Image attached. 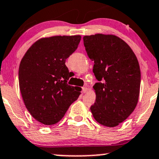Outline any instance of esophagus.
<instances>
[{
	"label": "esophagus",
	"instance_id": "34e87169",
	"mask_svg": "<svg viewBox=\"0 0 159 159\" xmlns=\"http://www.w3.org/2000/svg\"><path fill=\"white\" fill-rule=\"evenodd\" d=\"M88 91V88H85V87H84V88H82V92L84 93H87V92Z\"/></svg>",
	"mask_w": 159,
	"mask_h": 159
}]
</instances>
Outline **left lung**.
I'll use <instances>...</instances> for the list:
<instances>
[{"label":"left lung","instance_id":"left-lung-1","mask_svg":"<svg viewBox=\"0 0 159 159\" xmlns=\"http://www.w3.org/2000/svg\"><path fill=\"white\" fill-rule=\"evenodd\" d=\"M93 71L96 101L90 106L94 119L103 126L116 127L133 112L140 88V69L135 53L125 41L114 34L84 36Z\"/></svg>","mask_w":159,"mask_h":159}]
</instances>
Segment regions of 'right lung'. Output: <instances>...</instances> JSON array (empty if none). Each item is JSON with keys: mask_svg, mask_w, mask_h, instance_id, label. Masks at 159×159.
Listing matches in <instances>:
<instances>
[{"mask_svg": "<svg viewBox=\"0 0 159 159\" xmlns=\"http://www.w3.org/2000/svg\"><path fill=\"white\" fill-rule=\"evenodd\" d=\"M81 35L42 38L29 48L19 68L20 90L31 116L44 125L60 121L81 93L70 86L66 60L78 46Z\"/></svg>", "mask_w": 159, "mask_h": 159, "instance_id": "add662e5", "label": "right lung"}]
</instances>
